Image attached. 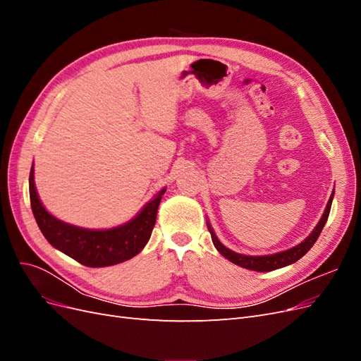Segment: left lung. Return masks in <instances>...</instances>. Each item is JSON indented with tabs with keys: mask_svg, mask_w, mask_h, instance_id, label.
Masks as SVG:
<instances>
[{
	"mask_svg": "<svg viewBox=\"0 0 361 361\" xmlns=\"http://www.w3.org/2000/svg\"><path fill=\"white\" fill-rule=\"evenodd\" d=\"M333 195H334V191L331 194V197L329 200V203H326V207H325V212L322 215V218L319 220L318 226H316L313 228V232L304 239V241L301 244H298L297 247H292L286 251H280V253H276V255H268V256H245V255H239V253H235V251L228 250L227 247H224L220 241H218L216 235L214 233V228L211 227L209 223L207 224V228H209V233H211V238H212V243L215 245V248L220 251V253L232 262V264L235 265H239L243 268H247V269H253V271H259V272H268V271H274V269H279V268H283V267H288L290 264H293V262L300 260L307 251L313 247V244L316 243V239L319 238L322 228L326 223V220H329V215H330V209H331V202H333Z\"/></svg>",
	"mask_w": 361,
	"mask_h": 361,
	"instance_id": "1",
	"label": "left lung"
}]
</instances>
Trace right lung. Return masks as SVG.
<instances>
[{"label":"right lung","mask_w":361,"mask_h":361,"mask_svg":"<svg viewBox=\"0 0 361 361\" xmlns=\"http://www.w3.org/2000/svg\"><path fill=\"white\" fill-rule=\"evenodd\" d=\"M166 188L145 204L140 214L123 226L90 231L57 220L42 202L35 187V170L30 171V202L36 223L47 241L61 253L90 268H102L122 264L138 255L147 244L157 221L158 206Z\"/></svg>","instance_id":"right-lung-1"}]
</instances>
